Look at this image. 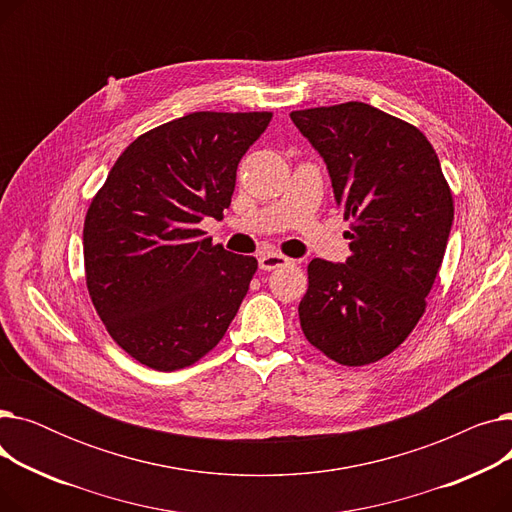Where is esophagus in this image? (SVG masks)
Here are the masks:
<instances>
[{
    "instance_id": "34e87169",
    "label": "esophagus",
    "mask_w": 512,
    "mask_h": 512,
    "mask_svg": "<svg viewBox=\"0 0 512 512\" xmlns=\"http://www.w3.org/2000/svg\"><path fill=\"white\" fill-rule=\"evenodd\" d=\"M292 259L280 255V253H261L259 255V267L263 272H270V270H276V267H282V265H290Z\"/></svg>"
}]
</instances>
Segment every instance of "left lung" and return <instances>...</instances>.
Here are the masks:
<instances>
[{"label":"left lung","instance_id":"obj_1","mask_svg":"<svg viewBox=\"0 0 512 512\" xmlns=\"http://www.w3.org/2000/svg\"><path fill=\"white\" fill-rule=\"evenodd\" d=\"M290 120L324 157L351 220L346 263L313 259L307 267L303 334L340 365L375 363L425 313L454 220L450 186L425 134L378 107L346 101Z\"/></svg>","mask_w":512,"mask_h":512}]
</instances>
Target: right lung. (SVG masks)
<instances>
[{"label":"right lung","instance_id":"obj_1","mask_svg":"<svg viewBox=\"0 0 512 512\" xmlns=\"http://www.w3.org/2000/svg\"><path fill=\"white\" fill-rule=\"evenodd\" d=\"M272 112H195L134 139L93 197L85 278L97 315L132 359L176 371L218 344L257 272L199 228L224 218L240 157Z\"/></svg>","mask_w":512,"mask_h":512}]
</instances>
